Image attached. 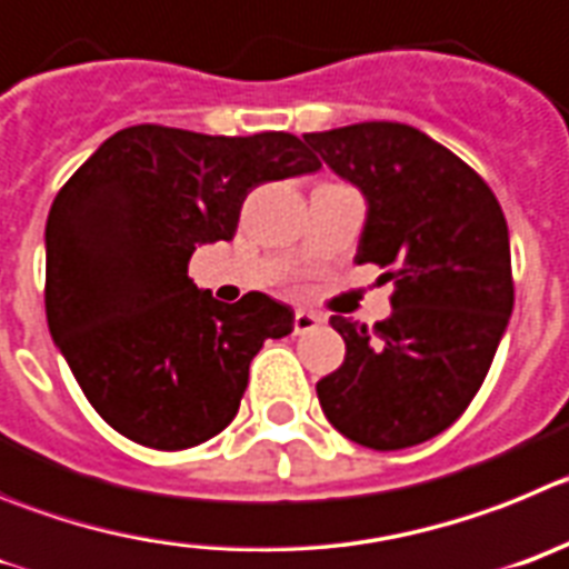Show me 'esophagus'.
<instances>
[{"mask_svg": "<svg viewBox=\"0 0 569 569\" xmlns=\"http://www.w3.org/2000/svg\"><path fill=\"white\" fill-rule=\"evenodd\" d=\"M295 335H309V331H315L317 326H320V317L311 315V311H295Z\"/></svg>", "mask_w": 569, "mask_h": 569, "instance_id": "34e87169", "label": "esophagus"}]
</instances>
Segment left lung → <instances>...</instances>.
Listing matches in <instances>:
<instances>
[{
    "label": "left lung",
    "instance_id": "8db88e82",
    "mask_svg": "<svg viewBox=\"0 0 569 569\" xmlns=\"http://www.w3.org/2000/svg\"><path fill=\"white\" fill-rule=\"evenodd\" d=\"M368 201L357 263L393 280L373 329L331 317L346 360L317 382L342 437L399 450L457 422L482 388L513 311L508 221L485 178L448 147L397 121L306 132Z\"/></svg>",
    "mask_w": 569,
    "mask_h": 569
}]
</instances>
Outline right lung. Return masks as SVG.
<instances>
[{
  "label": "right lung",
  "instance_id": "1",
  "mask_svg": "<svg viewBox=\"0 0 569 569\" xmlns=\"http://www.w3.org/2000/svg\"><path fill=\"white\" fill-rule=\"evenodd\" d=\"M320 170L291 132L203 136L136 124L110 136L48 214L44 311L90 406L121 437L183 450L221 433L289 306L218 303L189 280L198 243L232 240L254 187Z\"/></svg>",
  "mask_w": 569,
  "mask_h": 569
}]
</instances>
